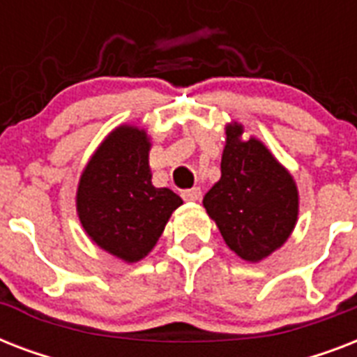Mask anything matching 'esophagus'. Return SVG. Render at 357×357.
Instances as JSON below:
<instances>
[{
    "label": "esophagus",
    "mask_w": 357,
    "mask_h": 357,
    "mask_svg": "<svg viewBox=\"0 0 357 357\" xmlns=\"http://www.w3.org/2000/svg\"><path fill=\"white\" fill-rule=\"evenodd\" d=\"M181 196H183L185 202H196L202 198V190L198 189V187H192V189L183 190V192H181Z\"/></svg>",
    "instance_id": "1"
}]
</instances>
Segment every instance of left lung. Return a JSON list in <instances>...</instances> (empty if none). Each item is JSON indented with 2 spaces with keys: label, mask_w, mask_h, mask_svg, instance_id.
I'll return each mask as SVG.
<instances>
[{
  "label": "left lung",
  "mask_w": 357,
  "mask_h": 357,
  "mask_svg": "<svg viewBox=\"0 0 357 357\" xmlns=\"http://www.w3.org/2000/svg\"><path fill=\"white\" fill-rule=\"evenodd\" d=\"M241 123L226 128L222 176L204 196V207L229 248L255 263L293 234L298 190L293 176L261 140H241Z\"/></svg>",
  "instance_id": "8db88e82"
}]
</instances>
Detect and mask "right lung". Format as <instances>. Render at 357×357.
Returning <instances> with one entry per match:
<instances>
[{"mask_svg": "<svg viewBox=\"0 0 357 357\" xmlns=\"http://www.w3.org/2000/svg\"><path fill=\"white\" fill-rule=\"evenodd\" d=\"M150 139L144 129L120 126L86 162L77 187V215L94 243L126 263L150 254L183 200L151 185Z\"/></svg>", "mask_w": 357, "mask_h": 357, "instance_id": "add662e5", "label": "right lung"}]
</instances>
